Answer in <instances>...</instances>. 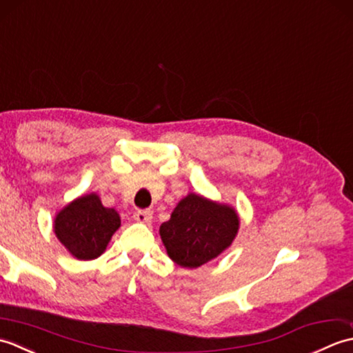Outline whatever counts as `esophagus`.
Masks as SVG:
<instances>
[{
  "label": "esophagus",
  "mask_w": 353,
  "mask_h": 353,
  "mask_svg": "<svg viewBox=\"0 0 353 353\" xmlns=\"http://www.w3.org/2000/svg\"><path fill=\"white\" fill-rule=\"evenodd\" d=\"M152 216H153V212L148 211V209H139V211L133 214V219L138 223H150L152 221Z\"/></svg>",
  "instance_id": "34e87169"
}]
</instances>
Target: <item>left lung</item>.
<instances>
[{"label": "left lung", "mask_w": 353, "mask_h": 353, "mask_svg": "<svg viewBox=\"0 0 353 353\" xmlns=\"http://www.w3.org/2000/svg\"><path fill=\"white\" fill-rule=\"evenodd\" d=\"M238 228L234 208L190 194L179 201L171 219L161 224L159 232L168 256L176 264L197 268L226 250Z\"/></svg>", "instance_id": "obj_1"}]
</instances>
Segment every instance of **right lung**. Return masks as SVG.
Instances as JSON below:
<instances>
[{"label": "right lung", "mask_w": 353, "mask_h": 353, "mask_svg": "<svg viewBox=\"0 0 353 353\" xmlns=\"http://www.w3.org/2000/svg\"><path fill=\"white\" fill-rule=\"evenodd\" d=\"M121 220L112 208H104L97 194L74 200L57 214L54 234L77 259H95L106 250Z\"/></svg>", "instance_id": "add662e5"}]
</instances>
